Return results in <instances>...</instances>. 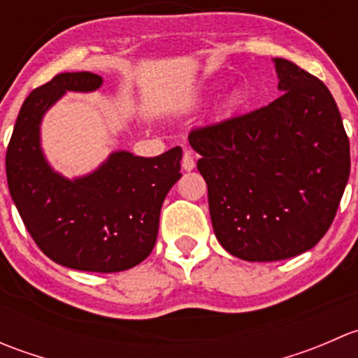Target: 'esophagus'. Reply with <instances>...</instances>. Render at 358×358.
<instances>
[{
	"mask_svg": "<svg viewBox=\"0 0 358 358\" xmlns=\"http://www.w3.org/2000/svg\"><path fill=\"white\" fill-rule=\"evenodd\" d=\"M182 168L185 169V171H192V169L196 168V161H194V156H192V152H190V150H185V152H183Z\"/></svg>",
	"mask_w": 358,
	"mask_h": 358,
	"instance_id": "34e87169",
	"label": "esophagus"
}]
</instances>
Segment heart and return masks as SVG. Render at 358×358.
<instances>
[{
    "instance_id": "1",
    "label": "heart",
    "mask_w": 358,
    "mask_h": 358,
    "mask_svg": "<svg viewBox=\"0 0 358 358\" xmlns=\"http://www.w3.org/2000/svg\"><path fill=\"white\" fill-rule=\"evenodd\" d=\"M230 102H232V103L237 102V95H236V93H234V95H232V99H230Z\"/></svg>"
}]
</instances>
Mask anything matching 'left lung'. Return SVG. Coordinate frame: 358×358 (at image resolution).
I'll list each match as a JSON object with an SVG mask.
<instances>
[{"instance_id":"8db88e82","label":"left lung","mask_w":358,"mask_h":358,"mask_svg":"<svg viewBox=\"0 0 358 358\" xmlns=\"http://www.w3.org/2000/svg\"><path fill=\"white\" fill-rule=\"evenodd\" d=\"M282 95L266 107L192 129L213 230L246 262H279L326 236L350 176V143L327 86L273 59Z\"/></svg>"}]
</instances>
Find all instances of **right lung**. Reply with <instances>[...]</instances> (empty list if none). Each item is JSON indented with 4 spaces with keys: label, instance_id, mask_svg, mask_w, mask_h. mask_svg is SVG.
Here are the masks:
<instances>
[{
    "label": "right lung",
    "instance_id": "right-lung-1",
    "mask_svg": "<svg viewBox=\"0 0 358 358\" xmlns=\"http://www.w3.org/2000/svg\"><path fill=\"white\" fill-rule=\"evenodd\" d=\"M102 83L93 72H64L25 99L6 150V180L25 229L50 259L112 273L154 249L161 206L182 176V149L157 157L114 150L88 175L55 171L41 147L43 117L67 92H96Z\"/></svg>",
    "mask_w": 358,
    "mask_h": 358
}]
</instances>
